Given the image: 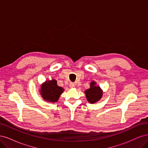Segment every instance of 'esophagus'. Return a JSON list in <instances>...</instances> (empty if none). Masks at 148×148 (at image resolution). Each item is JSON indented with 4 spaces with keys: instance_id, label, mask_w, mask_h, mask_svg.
<instances>
[{
    "instance_id": "obj_1",
    "label": "esophagus",
    "mask_w": 148,
    "mask_h": 148,
    "mask_svg": "<svg viewBox=\"0 0 148 148\" xmlns=\"http://www.w3.org/2000/svg\"><path fill=\"white\" fill-rule=\"evenodd\" d=\"M75 83H70V88H75Z\"/></svg>"
}]
</instances>
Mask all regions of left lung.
I'll return each instance as SVG.
<instances>
[{
    "instance_id": "left-lung-1",
    "label": "left lung",
    "mask_w": 148,
    "mask_h": 148,
    "mask_svg": "<svg viewBox=\"0 0 148 148\" xmlns=\"http://www.w3.org/2000/svg\"><path fill=\"white\" fill-rule=\"evenodd\" d=\"M96 84V82L92 81L90 83V88L84 91L86 99L91 104L99 101L102 97L103 91L102 89Z\"/></svg>"
}]
</instances>
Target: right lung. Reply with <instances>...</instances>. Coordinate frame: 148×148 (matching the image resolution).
Here are the masks:
<instances>
[{
	"label": "right lung",
	"instance_id": "1",
	"mask_svg": "<svg viewBox=\"0 0 148 148\" xmlns=\"http://www.w3.org/2000/svg\"><path fill=\"white\" fill-rule=\"evenodd\" d=\"M64 91L63 88L57 85V80L52 79L47 80L41 84L39 92L44 101L53 103L58 101Z\"/></svg>",
	"mask_w": 148,
	"mask_h": 148
}]
</instances>
